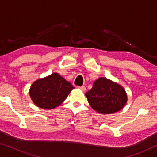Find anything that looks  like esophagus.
<instances>
[{"instance_id": "1", "label": "esophagus", "mask_w": 157, "mask_h": 157, "mask_svg": "<svg viewBox=\"0 0 157 157\" xmlns=\"http://www.w3.org/2000/svg\"><path fill=\"white\" fill-rule=\"evenodd\" d=\"M78 89L81 90V91H86V87L84 86H78Z\"/></svg>"}]
</instances>
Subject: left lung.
<instances>
[{"label":"left lung","mask_w":157,"mask_h":157,"mask_svg":"<svg viewBox=\"0 0 157 157\" xmlns=\"http://www.w3.org/2000/svg\"><path fill=\"white\" fill-rule=\"evenodd\" d=\"M86 96L92 109L103 114L119 111L127 101L124 88L103 77L94 83L92 89L86 93Z\"/></svg>","instance_id":"obj_1"}]
</instances>
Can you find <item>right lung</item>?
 Listing matches in <instances>:
<instances>
[{
	"instance_id": "right-lung-1",
	"label": "right lung",
	"mask_w": 157,
	"mask_h": 157,
	"mask_svg": "<svg viewBox=\"0 0 157 157\" xmlns=\"http://www.w3.org/2000/svg\"><path fill=\"white\" fill-rule=\"evenodd\" d=\"M74 87L57 73L35 81L30 89V96L36 106L52 109L59 106Z\"/></svg>"
}]
</instances>
